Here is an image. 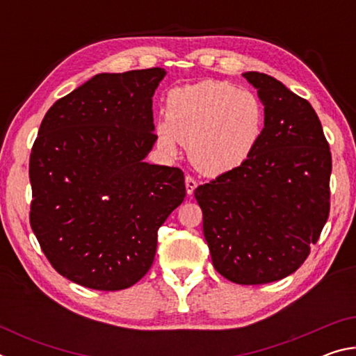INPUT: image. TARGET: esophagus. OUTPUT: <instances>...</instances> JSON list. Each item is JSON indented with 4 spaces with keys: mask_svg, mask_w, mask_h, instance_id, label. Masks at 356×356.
<instances>
[{
    "mask_svg": "<svg viewBox=\"0 0 356 356\" xmlns=\"http://www.w3.org/2000/svg\"><path fill=\"white\" fill-rule=\"evenodd\" d=\"M196 185H197V182L195 180V177H191V176L185 177V186H186V193H188V196L193 195V191H195Z\"/></svg>",
    "mask_w": 356,
    "mask_h": 356,
    "instance_id": "obj_1",
    "label": "esophagus"
}]
</instances>
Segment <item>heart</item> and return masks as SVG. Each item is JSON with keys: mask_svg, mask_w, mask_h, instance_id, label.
Segmentation results:
<instances>
[{"mask_svg": "<svg viewBox=\"0 0 356 356\" xmlns=\"http://www.w3.org/2000/svg\"><path fill=\"white\" fill-rule=\"evenodd\" d=\"M265 111L256 94L220 80L172 89L166 120L156 127L161 149L176 154L185 144L188 159L206 174H221L248 159L261 140Z\"/></svg>", "mask_w": 356, "mask_h": 356, "instance_id": "heart-1", "label": "heart"}]
</instances>
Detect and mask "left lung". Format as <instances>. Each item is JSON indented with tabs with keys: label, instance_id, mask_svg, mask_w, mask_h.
<instances>
[{
	"label": "left lung",
	"instance_id": "1",
	"mask_svg": "<svg viewBox=\"0 0 356 356\" xmlns=\"http://www.w3.org/2000/svg\"><path fill=\"white\" fill-rule=\"evenodd\" d=\"M265 122L242 165L195 190L216 272L236 284H267L298 270L330 215L331 152L308 100L259 72Z\"/></svg>",
	"mask_w": 356,
	"mask_h": 356
}]
</instances>
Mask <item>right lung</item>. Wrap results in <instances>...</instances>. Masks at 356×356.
<instances>
[{"label": "right lung", "instance_id": "obj_1", "mask_svg": "<svg viewBox=\"0 0 356 356\" xmlns=\"http://www.w3.org/2000/svg\"><path fill=\"white\" fill-rule=\"evenodd\" d=\"M165 69L99 74L55 102L29 155V222L59 275L122 291L149 272L156 231L185 197L179 168L149 165Z\"/></svg>", "mask_w": 356, "mask_h": 356}]
</instances>
